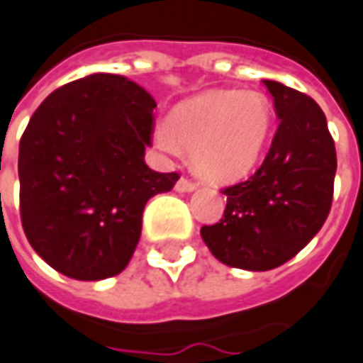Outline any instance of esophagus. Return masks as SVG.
I'll use <instances>...</instances> for the list:
<instances>
[{"mask_svg": "<svg viewBox=\"0 0 363 363\" xmlns=\"http://www.w3.org/2000/svg\"><path fill=\"white\" fill-rule=\"evenodd\" d=\"M196 187H198V184H196L194 179H189V177H186V176L179 177L176 184L177 191H194Z\"/></svg>", "mask_w": 363, "mask_h": 363, "instance_id": "obj_1", "label": "esophagus"}]
</instances>
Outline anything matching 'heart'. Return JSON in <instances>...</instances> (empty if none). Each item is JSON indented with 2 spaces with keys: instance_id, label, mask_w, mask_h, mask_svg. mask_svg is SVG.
<instances>
[{
  "instance_id": "1",
  "label": "heart",
  "mask_w": 363,
  "mask_h": 363,
  "mask_svg": "<svg viewBox=\"0 0 363 363\" xmlns=\"http://www.w3.org/2000/svg\"><path fill=\"white\" fill-rule=\"evenodd\" d=\"M269 130L272 104L264 94L220 89L177 106L153 138L164 152L189 150L199 176L233 182L254 169Z\"/></svg>"
}]
</instances>
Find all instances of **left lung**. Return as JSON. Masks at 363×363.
Masks as SVG:
<instances>
[{
	"label": "left lung",
	"mask_w": 363,
	"mask_h": 363,
	"mask_svg": "<svg viewBox=\"0 0 363 363\" xmlns=\"http://www.w3.org/2000/svg\"><path fill=\"white\" fill-rule=\"evenodd\" d=\"M279 119L254 176L221 189L223 218L201 228L221 264L266 272L286 264L322 230L332 208L337 160L322 108L288 85L264 79Z\"/></svg>",
	"instance_id": "1"
}]
</instances>
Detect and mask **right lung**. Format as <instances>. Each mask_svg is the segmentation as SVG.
Segmentation results:
<instances>
[{
    "mask_svg": "<svg viewBox=\"0 0 363 363\" xmlns=\"http://www.w3.org/2000/svg\"><path fill=\"white\" fill-rule=\"evenodd\" d=\"M153 97L123 75L94 74L43 99L19 142V213L31 247L53 269L97 281L123 272L147 199L177 172L150 169Z\"/></svg>",
    "mask_w": 363,
    "mask_h": 363,
    "instance_id": "obj_1",
    "label": "right lung"
}]
</instances>
